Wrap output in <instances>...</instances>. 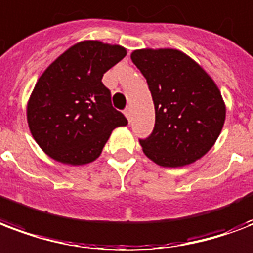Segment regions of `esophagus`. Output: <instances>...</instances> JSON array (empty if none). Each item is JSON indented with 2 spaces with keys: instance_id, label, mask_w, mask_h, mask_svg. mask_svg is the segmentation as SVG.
<instances>
[{
  "instance_id": "1",
  "label": "esophagus",
  "mask_w": 253,
  "mask_h": 253,
  "mask_svg": "<svg viewBox=\"0 0 253 253\" xmlns=\"http://www.w3.org/2000/svg\"><path fill=\"white\" fill-rule=\"evenodd\" d=\"M125 115H126V118L128 119V122H130V121H131V107H130V106H128V107L125 110Z\"/></svg>"
}]
</instances>
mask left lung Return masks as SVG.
Masks as SVG:
<instances>
[{
	"label": "left lung",
	"mask_w": 253,
	"mask_h": 253,
	"mask_svg": "<svg viewBox=\"0 0 253 253\" xmlns=\"http://www.w3.org/2000/svg\"><path fill=\"white\" fill-rule=\"evenodd\" d=\"M131 61L144 75L155 106V127L140 140L144 155L162 167L203 158L219 138L225 103L211 75L178 49H138Z\"/></svg>",
	"instance_id": "1"
}]
</instances>
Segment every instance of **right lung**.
Instances as JSON below:
<instances>
[{"instance_id": "1", "label": "right lung", "mask_w": 253, "mask_h": 253, "mask_svg": "<svg viewBox=\"0 0 253 253\" xmlns=\"http://www.w3.org/2000/svg\"><path fill=\"white\" fill-rule=\"evenodd\" d=\"M126 54L121 45L77 42L38 78L26 119L37 144L51 159L88 165L101 155L114 128L126 126V117L114 109L110 90L102 84L103 74Z\"/></svg>"}]
</instances>
